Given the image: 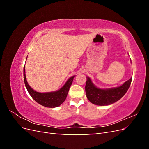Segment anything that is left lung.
<instances>
[{
	"instance_id": "8db88e82",
	"label": "left lung",
	"mask_w": 149,
	"mask_h": 149,
	"mask_svg": "<svg viewBox=\"0 0 149 149\" xmlns=\"http://www.w3.org/2000/svg\"><path fill=\"white\" fill-rule=\"evenodd\" d=\"M86 78L85 91L88 100L95 105L108 106L119 101L124 96L131 83L132 76L119 86L109 88H98L91 78L88 76Z\"/></svg>"
}]
</instances>
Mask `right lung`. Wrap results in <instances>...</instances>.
<instances>
[{"mask_svg": "<svg viewBox=\"0 0 149 149\" xmlns=\"http://www.w3.org/2000/svg\"><path fill=\"white\" fill-rule=\"evenodd\" d=\"M74 77L75 75L71 76L60 89L56 90L55 91L40 93L35 91L34 89L30 86L26 79L25 68V66L24 68V78L25 85L30 95L36 102L40 104V105L47 107L54 108L58 107L65 101Z\"/></svg>", "mask_w": 149, "mask_h": 149, "instance_id": "obj_1", "label": "right lung"}]
</instances>
